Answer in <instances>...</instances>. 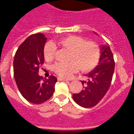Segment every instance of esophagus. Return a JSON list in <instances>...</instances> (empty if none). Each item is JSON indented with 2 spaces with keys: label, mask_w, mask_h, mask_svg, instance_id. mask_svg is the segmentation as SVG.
Here are the masks:
<instances>
[{
  "label": "esophagus",
  "mask_w": 134,
  "mask_h": 134,
  "mask_svg": "<svg viewBox=\"0 0 134 134\" xmlns=\"http://www.w3.org/2000/svg\"><path fill=\"white\" fill-rule=\"evenodd\" d=\"M57 80L59 81H67V79H63V78H61V77H57Z\"/></svg>",
  "instance_id": "34e87169"
}]
</instances>
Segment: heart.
I'll list each match as a JSON object with an SVG mask.
<instances>
[{"instance_id": "obj_1", "label": "heart", "mask_w": 134, "mask_h": 134, "mask_svg": "<svg viewBox=\"0 0 134 134\" xmlns=\"http://www.w3.org/2000/svg\"><path fill=\"white\" fill-rule=\"evenodd\" d=\"M59 44L70 51L67 63H57L53 66L55 74L63 78H68L77 69L88 72L95 68L100 58V49L93 42H86L77 36H68L59 41ZM56 47L47 43L43 48V55L47 61H52L55 56Z\"/></svg>"}]
</instances>
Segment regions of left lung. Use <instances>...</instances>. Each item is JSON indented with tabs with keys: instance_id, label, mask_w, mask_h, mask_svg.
Wrapping results in <instances>:
<instances>
[{
	"instance_id": "left-lung-1",
	"label": "left lung",
	"mask_w": 134,
	"mask_h": 134,
	"mask_svg": "<svg viewBox=\"0 0 134 134\" xmlns=\"http://www.w3.org/2000/svg\"><path fill=\"white\" fill-rule=\"evenodd\" d=\"M114 67V56L110 46L102 45L98 65L85 75L88 77L87 81H81L84 88L79 93L73 94L75 102L84 108H91L97 105L109 89Z\"/></svg>"
}]
</instances>
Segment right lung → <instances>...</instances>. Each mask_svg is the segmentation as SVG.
Segmentation results:
<instances>
[{"mask_svg":"<svg viewBox=\"0 0 134 134\" xmlns=\"http://www.w3.org/2000/svg\"><path fill=\"white\" fill-rule=\"evenodd\" d=\"M46 40L43 34L31 35L19 46L14 59V76L17 87L25 99L36 104L52 97L57 81L53 75L43 79L38 74L40 67L44 63Z\"/></svg>","mask_w":134,"mask_h":134,"instance_id":"1","label":"right lung"}]
</instances>
